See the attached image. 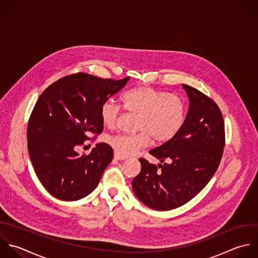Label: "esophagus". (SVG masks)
<instances>
[{
  "label": "esophagus",
  "mask_w": 258,
  "mask_h": 258,
  "mask_svg": "<svg viewBox=\"0 0 258 258\" xmlns=\"http://www.w3.org/2000/svg\"><path fill=\"white\" fill-rule=\"evenodd\" d=\"M114 159H116V160H119V161H122V160H125L126 158H125V157H121V156H119L118 154L114 153Z\"/></svg>",
  "instance_id": "1"
}]
</instances>
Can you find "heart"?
I'll return each instance as SVG.
<instances>
[{
  "label": "heart",
  "instance_id": "heart-1",
  "mask_svg": "<svg viewBox=\"0 0 258 258\" xmlns=\"http://www.w3.org/2000/svg\"><path fill=\"white\" fill-rule=\"evenodd\" d=\"M122 106L128 112L138 114L137 134H119L107 138L114 152L128 157L149 146L151 138L155 143L171 141L181 131L186 119V105L177 94L141 85L125 91L121 97ZM121 106L112 99L103 102L100 117L103 124L112 128L121 114Z\"/></svg>",
  "mask_w": 258,
  "mask_h": 258
}]
</instances>
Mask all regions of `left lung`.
<instances>
[{"label":"left lung","instance_id":"obj_1","mask_svg":"<svg viewBox=\"0 0 258 258\" xmlns=\"http://www.w3.org/2000/svg\"><path fill=\"white\" fill-rule=\"evenodd\" d=\"M190 105L181 131L149 153L158 166L141 158V173L133 180L136 196L148 207L167 211L200 193L215 174L224 151L225 127L217 103L198 89L182 84Z\"/></svg>","mask_w":258,"mask_h":258}]
</instances>
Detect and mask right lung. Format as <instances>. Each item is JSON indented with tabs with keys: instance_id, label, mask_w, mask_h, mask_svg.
<instances>
[{
	"instance_id": "add662e5",
	"label": "right lung",
	"mask_w": 258,
	"mask_h": 258,
	"mask_svg": "<svg viewBox=\"0 0 258 258\" xmlns=\"http://www.w3.org/2000/svg\"><path fill=\"white\" fill-rule=\"evenodd\" d=\"M83 72L67 75L39 96L27 127L28 151L36 175L45 189L63 201L90 194L113 158L111 147L97 144L88 155L76 148L103 131L100 108L127 83Z\"/></svg>"
}]
</instances>
